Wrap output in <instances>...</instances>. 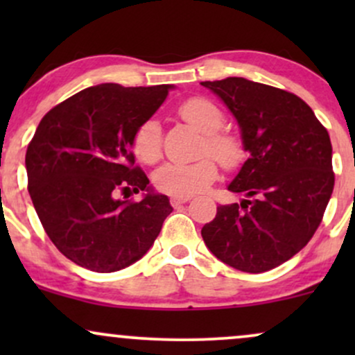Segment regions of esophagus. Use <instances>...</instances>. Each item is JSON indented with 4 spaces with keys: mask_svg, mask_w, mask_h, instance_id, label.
Returning <instances> with one entry per match:
<instances>
[{
    "mask_svg": "<svg viewBox=\"0 0 355 355\" xmlns=\"http://www.w3.org/2000/svg\"><path fill=\"white\" fill-rule=\"evenodd\" d=\"M187 202H190V197H172L170 198L172 207H178V205H182V203H187Z\"/></svg>",
    "mask_w": 355,
    "mask_h": 355,
    "instance_id": "1",
    "label": "esophagus"
}]
</instances>
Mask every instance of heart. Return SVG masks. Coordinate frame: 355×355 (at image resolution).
Returning <instances> with one entry per match:
<instances>
[{
  "label": "heart",
  "mask_w": 355,
  "mask_h": 355,
  "mask_svg": "<svg viewBox=\"0 0 355 355\" xmlns=\"http://www.w3.org/2000/svg\"><path fill=\"white\" fill-rule=\"evenodd\" d=\"M180 115L187 123L195 126L203 133L200 155L203 157L193 164H165L153 175L155 187L170 197H193L202 193L217 180V164L225 170H235L245 160V148L235 133L227 132L225 115L218 105L203 96L185 100L178 107ZM132 148L137 158L144 164L152 165L162 158L164 152V133L157 118H146L137 126L132 137ZM211 156L214 157L211 158Z\"/></svg>",
  "instance_id": "b5f03b06"
}]
</instances>
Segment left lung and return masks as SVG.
Listing matches in <instances>:
<instances>
[{
  "instance_id": "8db88e82",
  "label": "left lung",
  "mask_w": 355,
  "mask_h": 355,
  "mask_svg": "<svg viewBox=\"0 0 355 355\" xmlns=\"http://www.w3.org/2000/svg\"><path fill=\"white\" fill-rule=\"evenodd\" d=\"M200 85L225 101L250 152L229 185L250 200L220 205L203 225V242L227 266L267 272L302 250L319 229L336 182L331 137L291 92L239 76Z\"/></svg>"
}]
</instances>
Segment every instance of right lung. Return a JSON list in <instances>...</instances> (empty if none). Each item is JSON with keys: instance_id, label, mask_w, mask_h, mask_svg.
<instances>
[{"instance_id": "right-lung-1", "label": "right lung", "mask_w": 355, "mask_h": 355, "mask_svg": "<svg viewBox=\"0 0 355 355\" xmlns=\"http://www.w3.org/2000/svg\"><path fill=\"white\" fill-rule=\"evenodd\" d=\"M168 85L105 83L53 107L28 144V191L44 232L76 266L115 272L141 259L172 211L165 195L118 200L150 190L135 165L132 137L157 112Z\"/></svg>"}]
</instances>
